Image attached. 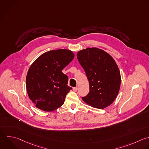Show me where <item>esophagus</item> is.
<instances>
[{
    "mask_svg": "<svg viewBox=\"0 0 149 149\" xmlns=\"http://www.w3.org/2000/svg\"><path fill=\"white\" fill-rule=\"evenodd\" d=\"M73 90L74 91H77V87H75L73 88Z\"/></svg>",
    "mask_w": 149,
    "mask_h": 149,
    "instance_id": "esophagus-1",
    "label": "esophagus"
}]
</instances>
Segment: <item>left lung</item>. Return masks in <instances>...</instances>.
<instances>
[{
	"label": "left lung",
	"mask_w": 149,
	"mask_h": 149,
	"mask_svg": "<svg viewBox=\"0 0 149 149\" xmlns=\"http://www.w3.org/2000/svg\"><path fill=\"white\" fill-rule=\"evenodd\" d=\"M77 58L85 71L90 85L88 94L82 100L89 105L103 109L116 98L121 78L112 57L96 48H88L77 52Z\"/></svg>",
	"instance_id": "left-lung-1"
}]
</instances>
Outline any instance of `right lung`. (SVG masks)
Segmentation results:
<instances>
[{
	"label": "right lung",
	"mask_w": 149,
	"mask_h": 149,
	"mask_svg": "<svg viewBox=\"0 0 149 149\" xmlns=\"http://www.w3.org/2000/svg\"><path fill=\"white\" fill-rule=\"evenodd\" d=\"M74 56L68 49L52 50L42 54L31 65L26 77V88L37 108L51 112L64 104L72 88L68 86V77L62 70Z\"/></svg>",
	"instance_id": "right-lung-1"
}]
</instances>
